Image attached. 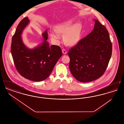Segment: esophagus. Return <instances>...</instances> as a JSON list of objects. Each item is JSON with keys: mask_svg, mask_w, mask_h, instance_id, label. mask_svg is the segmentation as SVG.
Returning <instances> with one entry per match:
<instances>
[{"mask_svg": "<svg viewBox=\"0 0 124 124\" xmlns=\"http://www.w3.org/2000/svg\"><path fill=\"white\" fill-rule=\"evenodd\" d=\"M62 53L64 54H65L67 53V51L66 50H65V49H63L62 50Z\"/></svg>", "mask_w": 124, "mask_h": 124, "instance_id": "obj_1", "label": "esophagus"}]
</instances>
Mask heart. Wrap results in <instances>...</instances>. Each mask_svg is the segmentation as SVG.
Returning <instances> with one entry per match:
<instances>
[{
  "instance_id": "obj_1",
  "label": "heart",
  "mask_w": 124,
  "mask_h": 124,
  "mask_svg": "<svg viewBox=\"0 0 124 124\" xmlns=\"http://www.w3.org/2000/svg\"><path fill=\"white\" fill-rule=\"evenodd\" d=\"M82 27L79 22L74 23L71 20L63 24H60L56 27V31L51 32V36L55 39H59V33L64 34V40L65 43L70 46L75 45L79 41L81 36Z\"/></svg>"
}]
</instances>
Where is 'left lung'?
Segmentation results:
<instances>
[{"label": "left lung", "mask_w": 124, "mask_h": 124, "mask_svg": "<svg viewBox=\"0 0 124 124\" xmlns=\"http://www.w3.org/2000/svg\"><path fill=\"white\" fill-rule=\"evenodd\" d=\"M94 27L88 35L69 51V68L73 76L82 82L101 77L112 54V44L106 27L94 20Z\"/></svg>", "instance_id": "left-lung-1"}]
</instances>
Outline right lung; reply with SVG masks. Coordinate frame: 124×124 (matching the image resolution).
Masks as SVG:
<instances>
[{
  "instance_id": "add662e5",
  "label": "right lung",
  "mask_w": 124,
  "mask_h": 124,
  "mask_svg": "<svg viewBox=\"0 0 124 124\" xmlns=\"http://www.w3.org/2000/svg\"><path fill=\"white\" fill-rule=\"evenodd\" d=\"M29 22L28 18L25 17L18 24L12 38V56L17 70L22 77L32 81H41L50 75L62 52L59 46H49L47 31L42 34L44 41L41 45L31 49L26 47L21 35Z\"/></svg>"
}]
</instances>
